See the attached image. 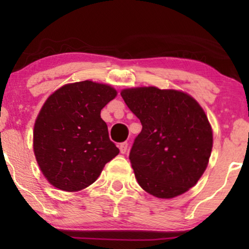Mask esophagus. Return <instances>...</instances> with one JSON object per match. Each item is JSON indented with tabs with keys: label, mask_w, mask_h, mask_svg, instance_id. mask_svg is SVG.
Wrapping results in <instances>:
<instances>
[{
	"label": "esophagus",
	"mask_w": 249,
	"mask_h": 249,
	"mask_svg": "<svg viewBox=\"0 0 249 249\" xmlns=\"http://www.w3.org/2000/svg\"><path fill=\"white\" fill-rule=\"evenodd\" d=\"M127 147H128L127 142H122V144H119V150H121V153L124 154L125 152H126Z\"/></svg>",
	"instance_id": "34e87169"
}]
</instances>
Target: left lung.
Here are the masks:
<instances>
[{
    "label": "left lung",
    "mask_w": 249,
    "mask_h": 249,
    "mask_svg": "<svg viewBox=\"0 0 249 249\" xmlns=\"http://www.w3.org/2000/svg\"><path fill=\"white\" fill-rule=\"evenodd\" d=\"M121 95L142 125L130 152L139 186L159 199L187 192L207 168L213 147L204 108L174 89L128 88Z\"/></svg>",
    "instance_id": "1"
}]
</instances>
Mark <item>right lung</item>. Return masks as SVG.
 <instances>
[{"mask_svg": "<svg viewBox=\"0 0 249 249\" xmlns=\"http://www.w3.org/2000/svg\"><path fill=\"white\" fill-rule=\"evenodd\" d=\"M116 96L111 85L83 81L63 85L44 102L34 125L33 147L41 172L53 187L84 190L119 153L101 117Z\"/></svg>", "mask_w": 249, "mask_h": 249, "instance_id": "add662e5", "label": "right lung"}]
</instances>
